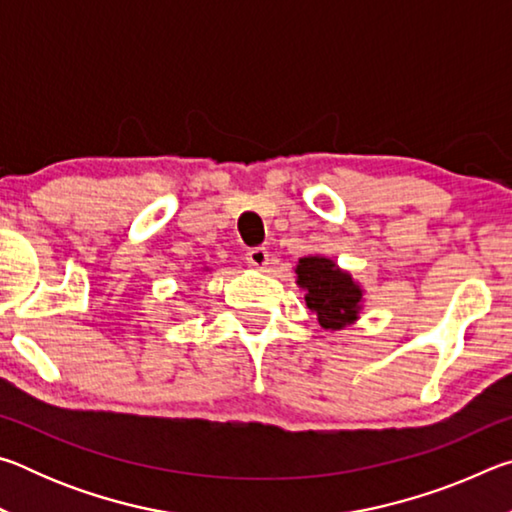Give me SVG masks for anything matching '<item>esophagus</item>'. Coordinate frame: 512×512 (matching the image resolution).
<instances>
[{
  "label": "esophagus",
  "instance_id": "obj_1",
  "mask_svg": "<svg viewBox=\"0 0 512 512\" xmlns=\"http://www.w3.org/2000/svg\"><path fill=\"white\" fill-rule=\"evenodd\" d=\"M246 262L255 268H264L271 259H268V250L264 246H257V248H248Z\"/></svg>",
  "mask_w": 512,
  "mask_h": 512
}]
</instances>
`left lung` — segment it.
Segmentation results:
<instances>
[{
  "instance_id": "left-lung-1",
  "label": "left lung",
  "mask_w": 512,
  "mask_h": 512,
  "mask_svg": "<svg viewBox=\"0 0 512 512\" xmlns=\"http://www.w3.org/2000/svg\"><path fill=\"white\" fill-rule=\"evenodd\" d=\"M296 273L298 284L305 289L307 307L316 311L318 323L325 329H341L357 320L361 289L332 259L302 257Z\"/></svg>"
}]
</instances>
